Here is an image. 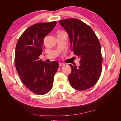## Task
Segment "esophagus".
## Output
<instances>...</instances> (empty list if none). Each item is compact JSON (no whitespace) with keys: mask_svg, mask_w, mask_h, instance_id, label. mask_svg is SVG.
<instances>
[{"mask_svg":"<svg viewBox=\"0 0 121 121\" xmlns=\"http://www.w3.org/2000/svg\"><path fill=\"white\" fill-rule=\"evenodd\" d=\"M65 65V64H63V63H59V66L60 67H61V66H63V65Z\"/></svg>","mask_w":121,"mask_h":121,"instance_id":"34e87169","label":"esophagus"}]
</instances>
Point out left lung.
Segmentation results:
<instances>
[{
  "label": "left lung",
  "mask_w": 121,
  "mask_h": 121,
  "mask_svg": "<svg viewBox=\"0 0 121 121\" xmlns=\"http://www.w3.org/2000/svg\"><path fill=\"white\" fill-rule=\"evenodd\" d=\"M66 31L71 50L80 58L79 67L69 64L72 72L68 79L76 90H85L93 87L101 73L102 57L98 39L89 26L77 19L59 21Z\"/></svg>",
  "instance_id": "1"
}]
</instances>
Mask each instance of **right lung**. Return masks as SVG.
<instances>
[{
  "mask_svg": "<svg viewBox=\"0 0 121 121\" xmlns=\"http://www.w3.org/2000/svg\"><path fill=\"white\" fill-rule=\"evenodd\" d=\"M56 24L54 21L32 25L24 32L17 43L14 57L17 71L25 86L36 94L49 92L59 67L56 61L47 64L39 60L44 38Z\"/></svg>",
  "mask_w": 121,
  "mask_h": 121,
  "instance_id": "right-lung-1",
  "label": "right lung"
}]
</instances>
